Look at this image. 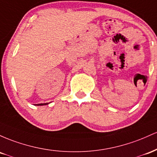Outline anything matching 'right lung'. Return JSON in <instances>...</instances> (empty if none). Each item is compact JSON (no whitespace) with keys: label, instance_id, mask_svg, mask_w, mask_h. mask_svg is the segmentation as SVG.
Instances as JSON below:
<instances>
[{"label":"right lung","instance_id":"1","mask_svg":"<svg viewBox=\"0 0 157 157\" xmlns=\"http://www.w3.org/2000/svg\"><path fill=\"white\" fill-rule=\"evenodd\" d=\"M48 105V103H44V104H38L36 105Z\"/></svg>","mask_w":157,"mask_h":157}]
</instances>
